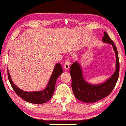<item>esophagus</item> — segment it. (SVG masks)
Returning a JSON list of instances; mask_svg holds the SVG:
<instances>
[{"label": "esophagus", "instance_id": "1", "mask_svg": "<svg viewBox=\"0 0 126 126\" xmlns=\"http://www.w3.org/2000/svg\"><path fill=\"white\" fill-rule=\"evenodd\" d=\"M69 64H70V63H69V60L67 59L64 62V68L65 69H68L69 67Z\"/></svg>", "mask_w": 126, "mask_h": 126}]
</instances>
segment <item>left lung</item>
Segmentation results:
<instances>
[{
	"label": "left lung",
	"mask_w": 126,
	"mask_h": 126,
	"mask_svg": "<svg viewBox=\"0 0 126 126\" xmlns=\"http://www.w3.org/2000/svg\"><path fill=\"white\" fill-rule=\"evenodd\" d=\"M103 41L111 44L116 56V69L113 75L106 81L99 85L90 84L83 79L81 65L77 62L71 65L69 73L73 93L78 100L83 102L95 103L107 97L113 91L118 79L119 62L117 47L106 32H104Z\"/></svg>",
	"instance_id": "left-lung-1"
}]
</instances>
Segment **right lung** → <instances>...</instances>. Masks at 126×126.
Instances as JSON below:
<instances>
[{
  "label": "right lung",
  "instance_id": "obj_1",
  "mask_svg": "<svg viewBox=\"0 0 126 126\" xmlns=\"http://www.w3.org/2000/svg\"><path fill=\"white\" fill-rule=\"evenodd\" d=\"M62 72L63 69L62 65L60 63H57L54 68L53 73L47 87L40 91L26 92L19 89L17 86L14 84L13 81H12L8 69V77L12 87L18 96L25 100L27 102L40 104L47 103L50 100L54 92L57 79Z\"/></svg>",
  "mask_w": 126,
  "mask_h": 126
}]
</instances>
